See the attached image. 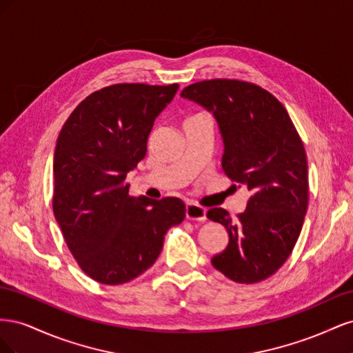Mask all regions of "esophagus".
<instances>
[{"label": "esophagus", "mask_w": 353, "mask_h": 353, "mask_svg": "<svg viewBox=\"0 0 353 353\" xmlns=\"http://www.w3.org/2000/svg\"><path fill=\"white\" fill-rule=\"evenodd\" d=\"M185 218L190 221H205L206 219V209L201 208L194 203H188L185 206Z\"/></svg>", "instance_id": "1"}]
</instances>
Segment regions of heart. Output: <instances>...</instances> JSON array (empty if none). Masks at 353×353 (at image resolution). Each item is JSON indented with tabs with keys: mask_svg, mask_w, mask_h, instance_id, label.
<instances>
[{
	"mask_svg": "<svg viewBox=\"0 0 353 353\" xmlns=\"http://www.w3.org/2000/svg\"><path fill=\"white\" fill-rule=\"evenodd\" d=\"M197 116H201V114H194V116H191V117H197ZM191 117H190V119H191Z\"/></svg>",
	"mask_w": 353,
	"mask_h": 353,
	"instance_id": "b5f03b06",
	"label": "heart"
}]
</instances>
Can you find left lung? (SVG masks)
Instances as JSON below:
<instances>
[{
    "mask_svg": "<svg viewBox=\"0 0 353 353\" xmlns=\"http://www.w3.org/2000/svg\"><path fill=\"white\" fill-rule=\"evenodd\" d=\"M181 97L215 116L223 172L252 193L237 219L222 208L208 212L230 237L212 258L213 268L243 284L268 279L290 256L306 215L307 160L301 137L284 105L250 82L201 81L185 87Z\"/></svg>",
    "mask_w": 353,
    "mask_h": 353,
    "instance_id": "8db88e82",
    "label": "left lung"
}]
</instances>
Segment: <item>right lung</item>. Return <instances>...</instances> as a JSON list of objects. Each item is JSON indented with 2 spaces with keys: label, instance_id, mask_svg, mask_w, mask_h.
<instances>
[{
  "label": "right lung",
  "instance_id": "right-lung-1",
  "mask_svg": "<svg viewBox=\"0 0 353 353\" xmlns=\"http://www.w3.org/2000/svg\"><path fill=\"white\" fill-rule=\"evenodd\" d=\"M178 83H116L88 95L57 138L52 210L82 271L101 284H123L159 258L165 234L185 218L176 197L130 196L126 174L147 153L156 117Z\"/></svg>",
  "mask_w": 353,
  "mask_h": 353
}]
</instances>
